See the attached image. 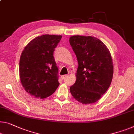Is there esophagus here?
Wrapping results in <instances>:
<instances>
[{
  "label": "esophagus",
  "instance_id": "obj_1",
  "mask_svg": "<svg viewBox=\"0 0 134 134\" xmlns=\"http://www.w3.org/2000/svg\"><path fill=\"white\" fill-rule=\"evenodd\" d=\"M68 77V75H63L61 76V79L62 80H64L65 78H66Z\"/></svg>",
  "mask_w": 134,
  "mask_h": 134
}]
</instances>
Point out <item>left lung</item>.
<instances>
[{"label": "left lung", "instance_id": "1", "mask_svg": "<svg viewBox=\"0 0 134 134\" xmlns=\"http://www.w3.org/2000/svg\"><path fill=\"white\" fill-rule=\"evenodd\" d=\"M69 43L79 63L77 79L70 92L80 103L92 104L101 98L111 83V55L105 45L95 37L74 35L70 37Z\"/></svg>", "mask_w": 134, "mask_h": 134}]
</instances>
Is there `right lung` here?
I'll return each mask as SVG.
<instances>
[{"instance_id":"1","label":"right lung","mask_w":134,"mask_h":134,"mask_svg":"<svg viewBox=\"0 0 134 134\" xmlns=\"http://www.w3.org/2000/svg\"><path fill=\"white\" fill-rule=\"evenodd\" d=\"M61 35H43L25 47L20 59V78L30 95L44 99L51 95L59 85L58 68L53 53Z\"/></svg>"}]
</instances>
